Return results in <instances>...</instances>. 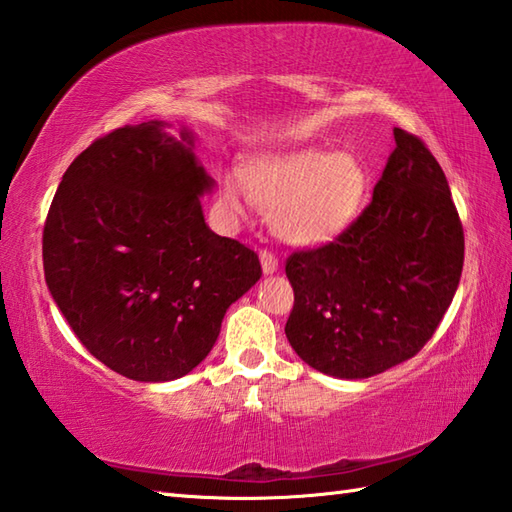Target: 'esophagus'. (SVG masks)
<instances>
[{
	"mask_svg": "<svg viewBox=\"0 0 512 512\" xmlns=\"http://www.w3.org/2000/svg\"><path fill=\"white\" fill-rule=\"evenodd\" d=\"M260 265H263L265 274H274L278 269V256L274 252H269V249H260Z\"/></svg>",
	"mask_w": 512,
	"mask_h": 512,
	"instance_id": "1",
	"label": "esophagus"
}]
</instances>
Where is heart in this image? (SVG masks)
<instances>
[{
    "label": "heart",
    "mask_w": 512,
    "mask_h": 512,
    "mask_svg": "<svg viewBox=\"0 0 512 512\" xmlns=\"http://www.w3.org/2000/svg\"><path fill=\"white\" fill-rule=\"evenodd\" d=\"M368 188V168L357 155L304 149L252 164L243 181L227 175L221 197L234 214H243L247 192L254 206L274 214L278 236L295 245H320L357 219Z\"/></svg>",
    "instance_id": "1"
}]
</instances>
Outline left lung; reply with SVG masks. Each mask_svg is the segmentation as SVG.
Returning a JSON list of instances; mask_svg holds the SVG:
<instances>
[{"instance_id": "obj_1", "label": "left lung", "mask_w": 512, "mask_h": 512, "mask_svg": "<svg viewBox=\"0 0 512 512\" xmlns=\"http://www.w3.org/2000/svg\"><path fill=\"white\" fill-rule=\"evenodd\" d=\"M396 149L372 201L335 241L287 258L293 309L285 333L311 368L363 379L412 359L445 317L464 263L447 177L418 135Z\"/></svg>"}]
</instances>
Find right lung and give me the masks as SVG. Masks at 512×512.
<instances>
[{
  "label": "right lung",
  "mask_w": 512,
  "mask_h": 512,
  "mask_svg": "<svg viewBox=\"0 0 512 512\" xmlns=\"http://www.w3.org/2000/svg\"><path fill=\"white\" fill-rule=\"evenodd\" d=\"M164 122L120 127L65 170L43 225V271L74 335L135 381L188 374L217 342L227 306L263 274L252 247L214 234L212 186L192 140Z\"/></svg>",
  "instance_id": "1"
}]
</instances>
